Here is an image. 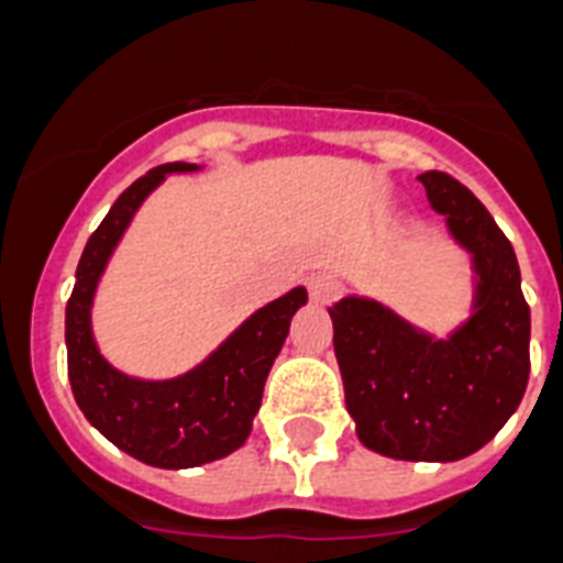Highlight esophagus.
<instances>
[{"label": "esophagus", "mask_w": 563, "mask_h": 563, "mask_svg": "<svg viewBox=\"0 0 563 563\" xmlns=\"http://www.w3.org/2000/svg\"><path fill=\"white\" fill-rule=\"evenodd\" d=\"M308 292H310V299L316 301V305H328V301L336 299V292H339V282L333 276H313L308 282Z\"/></svg>", "instance_id": "obj_1"}]
</instances>
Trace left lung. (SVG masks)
I'll use <instances>...</instances> for the list:
<instances>
[{"instance_id": "8db88e82", "label": "left lung", "mask_w": 563, "mask_h": 563, "mask_svg": "<svg viewBox=\"0 0 563 563\" xmlns=\"http://www.w3.org/2000/svg\"><path fill=\"white\" fill-rule=\"evenodd\" d=\"M429 203L472 253V316L434 339L374 299L347 296L333 319L347 415L371 452L394 460L468 457L521 406L529 379V305L518 258L489 209L445 172L420 175Z\"/></svg>"}]
</instances>
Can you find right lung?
I'll return each instance as SVG.
<instances>
[{
    "instance_id": "1",
    "label": "right lung",
    "mask_w": 563,
    "mask_h": 563,
    "mask_svg": "<svg viewBox=\"0 0 563 563\" xmlns=\"http://www.w3.org/2000/svg\"><path fill=\"white\" fill-rule=\"evenodd\" d=\"M195 169V164L180 161L157 166L120 195L91 232L77 264L71 299L65 305L68 379L77 406L120 452L157 468L201 466L244 445L292 313L308 301L305 287H292L282 299L255 310L198 368L175 379L125 376L103 360L91 336V301L106 262L146 195L169 172Z\"/></svg>"
}]
</instances>
